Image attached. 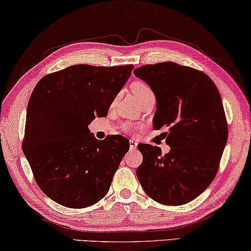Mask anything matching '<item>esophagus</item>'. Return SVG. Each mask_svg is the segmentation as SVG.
<instances>
[{
	"mask_svg": "<svg viewBox=\"0 0 251 251\" xmlns=\"http://www.w3.org/2000/svg\"><path fill=\"white\" fill-rule=\"evenodd\" d=\"M129 149L132 151H135L137 149V142L134 141V140H130L129 141Z\"/></svg>",
	"mask_w": 251,
	"mask_h": 251,
	"instance_id": "obj_1",
	"label": "esophagus"
}]
</instances>
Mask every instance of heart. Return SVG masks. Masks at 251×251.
Returning <instances> with one entry per match:
<instances>
[{"label":"heart","instance_id":"1","mask_svg":"<svg viewBox=\"0 0 251 251\" xmlns=\"http://www.w3.org/2000/svg\"><path fill=\"white\" fill-rule=\"evenodd\" d=\"M132 90H133L134 96L136 97L137 100H141V99H143V98H145V97H147V96H151V95H154L152 89H151L150 87L147 86L145 82L140 81V80L135 81V82L133 83ZM126 128L128 129L129 127L127 126Z\"/></svg>","mask_w":251,"mask_h":251}]
</instances>
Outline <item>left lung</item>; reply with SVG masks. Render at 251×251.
I'll list each match as a JSON object with an SVG mask.
<instances>
[{
	"label": "left lung",
	"instance_id": "1",
	"mask_svg": "<svg viewBox=\"0 0 251 251\" xmlns=\"http://www.w3.org/2000/svg\"><path fill=\"white\" fill-rule=\"evenodd\" d=\"M134 75L154 93V128L169 129L171 147L163 156L160 147L137 146L143 155L138 181L158 203H188L211 184L228 141L220 94L204 73L176 62L142 66Z\"/></svg>",
	"mask_w": 251,
	"mask_h": 251
}]
</instances>
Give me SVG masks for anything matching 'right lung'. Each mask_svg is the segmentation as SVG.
Instances as JSON below:
<instances>
[{
    "instance_id": "add662e5",
    "label": "right lung",
    "mask_w": 251,
    "mask_h": 251,
    "mask_svg": "<svg viewBox=\"0 0 251 251\" xmlns=\"http://www.w3.org/2000/svg\"><path fill=\"white\" fill-rule=\"evenodd\" d=\"M133 66L75 65L45 75L26 108L23 153L39 188L67 208L97 203L110 188L129 142L95 138L88 125L105 117Z\"/></svg>"
}]
</instances>
